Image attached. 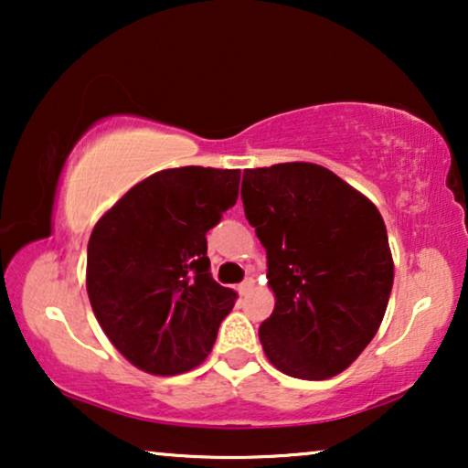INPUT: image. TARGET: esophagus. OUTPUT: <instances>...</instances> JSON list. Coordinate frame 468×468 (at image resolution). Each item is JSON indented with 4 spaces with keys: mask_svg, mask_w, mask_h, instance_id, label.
Segmentation results:
<instances>
[{
    "mask_svg": "<svg viewBox=\"0 0 468 468\" xmlns=\"http://www.w3.org/2000/svg\"><path fill=\"white\" fill-rule=\"evenodd\" d=\"M253 285H255V281H253L251 277H247L245 281H242V283L239 285V292H240V296H247V293L253 290Z\"/></svg>",
    "mask_w": 468,
    "mask_h": 468,
    "instance_id": "34e87169",
    "label": "esophagus"
}]
</instances>
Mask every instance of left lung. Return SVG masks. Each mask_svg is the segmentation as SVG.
<instances>
[{"label":"left lung","instance_id":"8db88e82","mask_svg":"<svg viewBox=\"0 0 468 468\" xmlns=\"http://www.w3.org/2000/svg\"><path fill=\"white\" fill-rule=\"evenodd\" d=\"M240 196L277 296L260 325L264 354L298 379L338 375L373 341L392 292L379 210L335 172L304 162L245 170Z\"/></svg>","mask_w":468,"mask_h":468}]
</instances>
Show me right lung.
Listing matches in <instances>:
<instances>
[{
  "instance_id": "1",
  "label": "right lung",
  "mask_w": 468,
  "mask_h": 468,
  "mask_svg": "<svg viewBox=\"0 0 468 468\" xmlns=\"http://www.w3.org/2000/svg\"><path fill=\"white\" fill-rule=\"evenodd\" d=\"M240 170H162L95 223L87 293L101 330L133 367L178 375L210 354L236 292L210 274L207 232L239 197Z\"/></svg>"
}]
</instances>
